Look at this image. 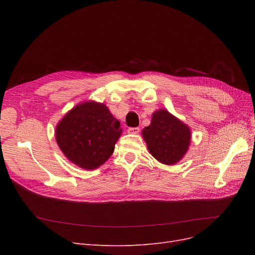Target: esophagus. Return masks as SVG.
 <instances>
[{"label":"esophagus","mask_w":255,"mask_h":255,"mask_svg":"<svg viewBox=\"0 0 255 255\" xmlns=\"http://www.w3.org/2000/svg\"><path fill=\"white\" fill-rule=\"evenodd\" d=\"M128 133L136 135V134L139 133V128H128Z\"/></svg>","instance_id":"1"}]
</instances>
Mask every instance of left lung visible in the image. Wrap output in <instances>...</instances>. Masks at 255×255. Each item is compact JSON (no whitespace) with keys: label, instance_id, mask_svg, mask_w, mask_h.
<instances>
[{"label":"left lung","instance_id":"left-lung-1","mask_svg":"<svg viewBox=\"0 0 255 255\" xmlns=\"http://www.w3.org/2000/svg\"><path fill=\"white\" fill-rule=\"evenodd\" d=\"M142 137L152 156L159 163L174 165L186 154L190 143V128L166 110L152 115L149 127L142 129Z\"/></svg>","mask_w":255,"mask_h":255}]
</instances>
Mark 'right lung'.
Segmentation results:
<instances>
[{"label":"right lung","instance_id":"1","mask_svg":"<svg viewBox=\"0 0 255 255\" xmlns=\"http://www.w3.org/2000/svg\"><path fill=\"white\" fill-rule=\"evenodd\" d=\"M121 133L120 122L106 105L87 101L64 116L56 126L55 138L71 163L92 170L111 157Z\"/></svg>","mask_w":255,"mask_h":255}]
</instances>
